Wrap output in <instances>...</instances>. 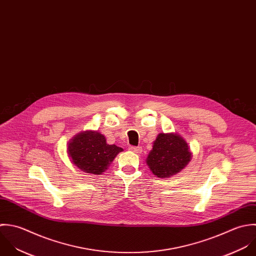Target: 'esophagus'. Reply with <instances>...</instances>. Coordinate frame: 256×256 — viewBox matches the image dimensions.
I'll return each instance as SVG.
<instances>
[{"label": "esophagus", "instance_id": "34e87169", "mask_svg": "<svg viewBox=\"0 0 256 256\" xmlns=\"http://www.w3.org/2000/svg\"><path fill=\"white\" fill-rule=\"evenodd\" d=\"M129 150L136 153V154H141L142 153V147H130Z\"/></svg>", "mask_w": 256, "mask_h": 256}]
</instances>
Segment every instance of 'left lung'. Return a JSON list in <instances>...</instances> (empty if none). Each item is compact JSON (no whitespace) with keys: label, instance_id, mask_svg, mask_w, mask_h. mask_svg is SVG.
Returning <instances> with one entry per match:
<instances>
[{"label":"left lung","instance_id":"left-lung-1","mask_svg":"<svg viewBox=\"0 0 256 256\" xmlns=\"http://www.w3.org/2000/svg\"><path fill=\"white\" fill-rule=\"evenodd\" d=\"M192 153L186 140L178 133H160L153 142L146 163L158 178H170L184 170Z\"/></svg>","mask_w":256,"mask_h":256}]
</instances>
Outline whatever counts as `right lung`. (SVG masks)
Instances as JSON below:
<instances>
[{
	"instance_id": "1",
	"label": "right lung",
	"mask_w": 256,
	"mask_h": 256,
	"mask_svg": "<svg viewBox=\"0 0 256 256\" xmlns=\"http://www.w3.org/2000/svg\"><path fill=\"white\" fill-rule=\"evenodd\" d=\"M123 149L109 145L98 131L86 130L76 134L68 143V155L78 169L93 174H101L108 169Z\"/></svg>"
}]
</instances>
